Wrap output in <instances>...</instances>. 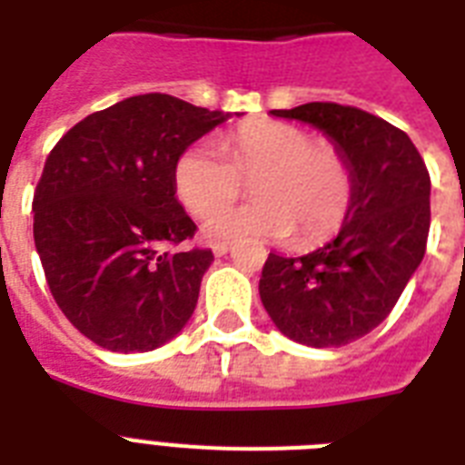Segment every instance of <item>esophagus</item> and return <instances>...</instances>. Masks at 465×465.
Masks as SVG:
<instances>
[{"instance_id": "1", "label": "esophagus", "mask_w": 465, "mask_h": 465, "mask_svg": "<svg viewBox=\"0 0 465 465\" xmlns=\"http://www.w3.org/2000/svg\"><path fill=\"white\" fill-rule=\"evenodd\" d=\"M212 251H214V255H226L232 251V241H214Z\"/></svg>"}]
</instances>
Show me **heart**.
I'll return each instance as SVG.
<instances>
[{"instance_id":"obj_1","label":"heart","mask_w":465,"mask_h":465,"mask_svg":"<svg viewBox=\"0 0 465 465\" xmlns=\"http://www.w3.org/2000/svg\"><path fill=\"white\" fill-rule=\"evenodd\" d=\"M222 152L204 142L188 147L173 166L175 195L195 217H207L252 181L255 201L217 213L207 222L210 239H287L311 248L345 222L354 175L335 144L313 140L304 127L253 120L233 127Z\"/></svg>"}]
</instances>
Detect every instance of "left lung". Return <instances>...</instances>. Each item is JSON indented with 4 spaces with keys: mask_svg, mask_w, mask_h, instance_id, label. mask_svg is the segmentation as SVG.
Returning a JSON list of instances; mask_svg holds the SVG:
<instances>
[{
    "mask_svg": "<svg viewBox=\"0 0 465 465\" xmlns=\"http://www.w3.org/2000/svg\"><path fill=\"white\" fill-rule=\"evenodd\" d=\"M272 115L323 130L352 166L354 195L331 243L302 258L268 255L262 306L302 345H347L389 316L422 262L430 171L403 130L354 105L316 101Z\"/></svg>",
    "mask_w": 465,
    "mask_h": 465,
    "instance_id": "8db88e82",
    "label": "left lung"
}]
</instances>
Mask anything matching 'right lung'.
<instances>
[{"label":"right lung","instance_id":"obj_1","mask_svg":"<svg viewBox=\"0 0 465 465\" xmlns=\"http://www.w3.org/2000/svg\"><path fill=\"white\" fill-rule=\"evenodd\" d=\"M222 113L144 94L91 113L47 154L33 193V239L69 323L113 352H149L181 332L210 248L175 200V159Z\"/></svg>","mask_w":465,"mask_h":465}]
</instances>
